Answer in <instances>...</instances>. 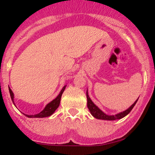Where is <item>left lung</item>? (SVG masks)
<instances>
[{
	"instance_id": "left-lung-1",
	"label": "left lung",
	"mask_w": 155,
	"mask_h": 155,
	"mask_svg": "<svg viewBox=\"0 0 155 155\" xmlns=\"http://www.w3.org/2000/svg\"><path fill=\"white\" fill-rule=\"evenodd\" d=\"M86 94H87V107H88L89 110H90L91 114H92V115L94 116V118H97V119L107 120H118V119H120V118L125 117V116H126V115H128V114L131 111V110H132L133 108L134 107V106L135 105V104H136V102L139 99V97H138V99H137V100L135 101L130 107L128 108V109H126V111L120 112V113L116 114V115H107V114L104 113V112L101 111L99 108H98V107H97V106L92 102V101L91 100L90 97H89L87 91Z\"/></svg>"
}]
</instances>
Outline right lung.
I'll list each match as a JSON object with an SVG mask.
<instances>
[{
	"label": "right lung",
	"instance_id": "1",
	"mask_svg": "<svg viewBox=\"0 0 155 155\" xmlns=\"http://www.w3.org/2000/svg\"><path fill=\"white\" fill-rule=\"evenodd\" d=\"M65 87L66 85H65L63 87L62 90L59 93V94L57 96L56 98H55L54 100H52L51 102L48 104L46 106L45 108L42 110V111L40 112V113L35 114V115H27V114H25L27 117L28 118H44V117H48V116H50L51 115H52L54 113L55 111L58 109V107H59V104H60L61 102V96H62L63 92H64ZM9 92H10V97H11V99L12 101V102L15 104L14 103V94L13 92H12L11 89L9 87Z\"/></svg>",
	"mask_w": 155,
	"mask_h": 155
}]
</instances>
